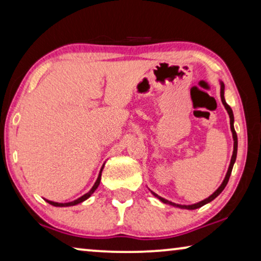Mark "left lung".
<instances>
[{"label":"left lung","instance_id":"1","mask_svg":"<svg viewBox=\"0 0 261 261\" xmlns=\"http://www.w3.org/2000/svg\"><path fill=\"white\" fill-rule=\"evenodd\" d=\"M220 97H221V101L223 106H225L226 111L227 113H228L229 116V124H230V131H232V136H233V141H234V144H233V155H232V159H230V163H229V167H228V170H227V174L225 176V178H223V181L221 185H220V187L218 189L215 190L214 193L212 194L211 196H208L207 199H204L202 201H200V202L197 203H193V204H177V203H174L171 202V201H168L166 199H163V197H161L157 195L156 193L151 192V194L155 197H157L160 201H162L163 203H167V204H170V205H174V207H177V208H181V209H190V211H193V209H196V208H200L202 207V205L207 204L209 202H212L213 200L215 199V197H218L220 194L222 193V190L225 189V187L227 186V183H228V179L230 177V174H232V169H233V166L234 163H236V160H237V153H238V136H237V132L236 130H234V116H233V111L232 109H230V106L227 104L226 100H225V85H223V83L220 80Z\"/></svg>","mask_w":261,"mask_h":261}]
</instances>
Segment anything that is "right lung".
<instances>
[{
  "label": "right lung",
  "instance_id": "add662e5",
  "mask_svg": "<svg viewBox=\"0 0 261 261\" xmlns=\"http://www.w3.org/2000/svg\"><path fill=\"white\" fill-rule=\"evenodd\" d=\"M102 169H104V164H102V167H101V169H100V171H99V175H98L97 181L94 182V185H93L92 188H91L90 192H89V193H86L85 195H83L82 197H79V199H76V200H74V201H71V202H65V203L54 202V201H49V200H46V199H45V200H46L47 202H48L49 204L56 205V207H71V205H75V204H78V203H82V202H84V201L89 199V197H90L91 195H92V194L95 192V189L98 188L99 183H100V178H101V171H102Z\"/></svg>",
  "mask_w": 261,
  "mask_h": 261
}]
</instances>
